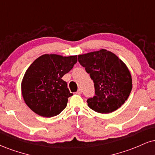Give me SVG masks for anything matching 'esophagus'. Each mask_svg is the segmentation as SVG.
<instances>
[{"label":"esophagus","instance_id":"obj_1","mask_svg":"<svg viewBox=\"0 0 155 155\" xmlns=\"http://www.w3.org/2000/svg\"><path fill=\"white\" fill-rule=\"evenodd\" d=\"M76 94H79V95H80V94H81V89H78V91L76 92Z\"/></svg>","mask_w":155,"mask_h":155}]
</instances>
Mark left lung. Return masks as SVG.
<instances>
[{
    "mask_svg": "<svg viewBox=\"0 0 155 155\" xmlns=\"http://www.w3.org/2000/svg\"><path fill=\"white\" fill-rule=\"evenodd\" d=\"M80 64L94 81L95 96L88 106L99 113H110L128 100L132 89L131 74L115 54L105 49L78 55Z\"/></svg>",
    "mask_w": 155,
    "mask_h": 155,
    "instance_id": "obj_1",
    "label": "left lung"
}]
</instances>
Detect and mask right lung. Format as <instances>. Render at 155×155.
<instances>
[{"label":"right lung","instance_id":"right-lung-1","mask_svg":"<svg viewBox=\"0 0 155 155\" xmlns=\"http://www.w3.org/2000/svg\"><path fill=\"white\" fill-rule=\"evenodd\" d=\"M77 62V55L44 54L29 66L21 81V94L27 105L36 114L50 118L65 109L72 96L62 79Z\"/></svg>","mask_w":155,"mask_h":155}]
</instances>
